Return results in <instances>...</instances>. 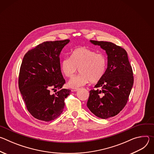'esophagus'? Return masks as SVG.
<instances>
[{
  "mask_svg": "<svg viewBox=\"0 0 154 154\" xmlns=\"http://www.w3.org/2000/svg\"><path fill=\"white\" fill-rule=\"evenodd\" d=\"M78 90H79V88H72V89H71V91H72V92L77 91Z\"/></svg>",
  "mask_w": 154,
  "mask_h": 154,
  "instance_id": "34e87169",
  "label": "esophagus"
}]
</instances>
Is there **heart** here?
<instances>
[{
	"instance_id": "b5f03b06",
	"label": "heart",
	"mask_w": 154,
	"mask_h": 154,
	"mask_svg": "<svg viewBox=\"0 0 154 154\" xmlns=\"http://www.w3.org/2000/svg\"><path fill=\"white\" fill-rule=\"evenodd\" d=\"M107 68V58L102 53L85 47L75 49L71 57H66L61 62L60 69L66 77H72L78 68L81 72L68 82L71 88H79L90 81L96 83L103 77Z\"/></svg>"
}]
</instances>
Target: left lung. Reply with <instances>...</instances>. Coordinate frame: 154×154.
<instances>
[{"label":"left lung","instance_id":"1","mask_svg":"<svg viewBox=\"0 0 154 154\" xmlns=\"http://www.w3.org/2000/svg\"><path fill=\"white\" fill-rule=\"evenodd\" d=\"M108 55L106 72L90 91L87 106L96 116L107 119L118 115L125 106L134 85L132 68L124 49L111 42L91 40Z\"/></svg>","mask_w":154,"mask_h":154}]
</instances>
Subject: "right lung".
<instances>
[{
  "label": "right lung",
  "instance_id": "add662e5",
  "mask_svg": "<svg viewBox=\"0 0 154 154\" xmlns=\"http://www.w3.org/2000/svg\"><path fill=\"white\" fill-rule=\"evenodd\" d=\"M69 39L46 41L29 50L22 61L19 88L27 110L36 119L51 121L63 112L64 99L71 90L61 88L65 83L60 69V54ZM59 91L52 95L51 90Z\"/></svg>",
  "mask_w": 154,
  "mask_h": 154
}]
</instances>
